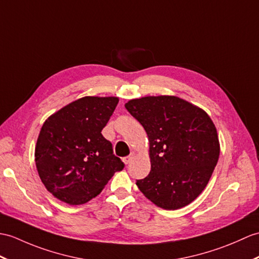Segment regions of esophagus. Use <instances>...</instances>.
Masks as SVG:
<instances>
[{"mask_svg": "<svg viewBox=\"0 0 259 259\" xmlns=\"http://www.w3.org/2000/svg\"><path fill=\"white\" fill-rule=\"evenodd\" d=\"M134 158H135V152H131V153L128 155V157L123 158V162H124L125 164H129Z\"/></svg>", "mask_w": 259, "mask_h": 259, "instance_id": "obj_1", "label": "esophagus"}]
</instances>
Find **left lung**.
Here are the masks:
<instances>
[{
  "label": "left lung",
  "mask_w": 259,
  "mask_h": 259,
  "mask_svg": "<svg viewBox=\"0 0 259 259\" xmlns=\"http://www.w3.org/2000/svg\"><path fill=\"white\" fill-rule=\"evenodd\" d=\"M146 130L151 171L137 185L164 209L189 205L205 189L220 157L215 124L207 113L176 96H147L124 105Z\"/></svg>",
  "instance_id": "obj_1"
}]
</instances>
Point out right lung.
Instances as JSON below:
<instances>
[{
    "mask_svg": "<svg viewBox=\"0 0 259 259\" xmlns=\"http://www.w3.org/2000/svg\"><path fill=\"white\" fill-rule=\"evenodd\" d=\"M118 97L87 96L48 117L35 147V163L47 191L69 205L97 196L123 162L101 130L115 111Z\"/></svg>",
    "mask_w": 259,
    "mask_h": 259,
    "instance_id": "add662e5",
    "label": "right lung"
}]
</instances>
